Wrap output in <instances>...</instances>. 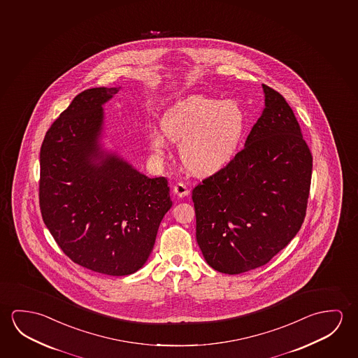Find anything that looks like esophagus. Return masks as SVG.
<instances>
[{"instance_id":"34e87169","label":"esophagus","mask_w":358,"mask_h":358,"mask_svg":"<svg viewBox=\"0 0 358 358\" xmlns=\"http://www.w3.org/2000/svg\"><path fill=\"white\" fill-rule=\"evenodd\" d=\"M174 193L179 198H184V196H187V194L190 193V190H189V187H187L185 182H176V185H174Z\"/></svg>"}]
</instances>
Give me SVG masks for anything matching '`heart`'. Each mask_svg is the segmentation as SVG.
<instances>
[{
    "label": "heart",
    "mask_w": 358,
    "mask_h": 358,
    "mask_svg": "<svg viewBox=\"0 0 358 358\" xmlns=\"http://www.w3.org/2000/svg\"><path fill=\"white\" fill-rule=\"evenodd\" d=\"M162 131L150 136V147L162 154L168 138L180 143V157L187 169L211 174L236 157L248 131L244 109L234 101L189 96L176 101L162 117Z\"/></svg>",
    "instance_id": "1"
}]
</instances>
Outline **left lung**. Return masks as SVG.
<instances>
[{"instance_id": "8db88e82", "label": "left lung", "mask_w": 358, "mask_h": 358, "mask_svg": "<svg viewBox=\"0 0 358 358\" xmlns=\"http://www.w3.org/2000/svg\"><path fill=\"white\" fill-rule=\"evenodd\" d=\"M262 88L265 108L244 149L192 196L199 248L214 270L229 275L264 266L306 215L313 154L284 96Z\"/></svg>"}]
</instances>
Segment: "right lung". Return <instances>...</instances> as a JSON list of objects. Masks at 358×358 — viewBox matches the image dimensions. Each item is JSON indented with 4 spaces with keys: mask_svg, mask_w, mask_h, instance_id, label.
Here are the masks:
<instances>
[{
    "mask_svg": "<svg viewBox=\"0 0 358 358\" xmlns=\"http://www.w3.org/2000/svg\"><path fill=\"white\" fill-rule=\"evenodd\" d=\"M118 88L74 96L45 133L40 152V208L45 227L72 262L96 273H136L153 250L171 208L168 180L148 178L104 154L102 106Z\"/></svg>",
    "mask_w": 358,
    "mask_h": 358,
    "instance_id": "1",
    "label": "right lung"
}]
</instances>
